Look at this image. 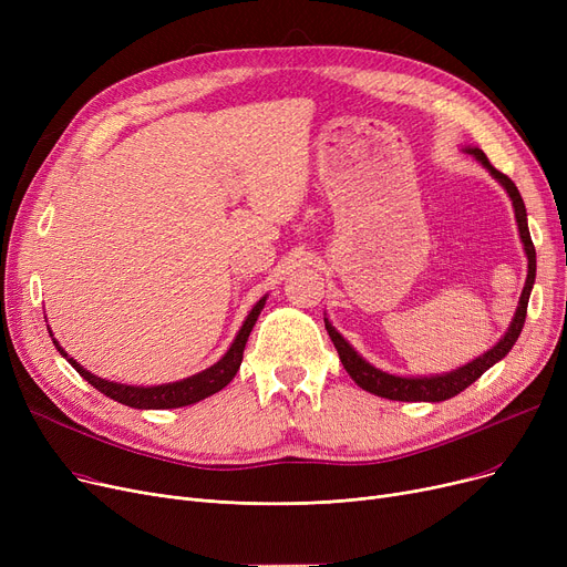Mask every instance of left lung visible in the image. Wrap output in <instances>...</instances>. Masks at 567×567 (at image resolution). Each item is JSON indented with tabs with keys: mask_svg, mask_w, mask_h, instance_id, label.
Returning a JSON list of instances; mask_svg holds the SVG:
<instances>
[{
	"mask_svg": "<svg viewBox=\"0 0 567 567\" xmlns=\"http://www.w3.org/2000/svg\"><path fill=\"white\" fill-rule=\"evenodd\" d=\"M468 154H473L475 158H478L494 174V178H498L501 186L508 190V195L513 199V206H515V218H517V225H519V236H522V244H524V250H526V257H528V276H526V285H524V291H522L517 315H515V319L511 323L508 333L501 338V342L494 349L483 353L481 359L471 361L468 365H464V368H460V370H455L451 374L421 377V379L385 374V372L372 368L370 363H365L361 355L349 347V342L333 329V326L323 319L326 331H329V336H331V340H333V344H336V349L340 353V361H342L344 370L349 372V377L355 383H359L363 391L374 393L379 398H389V400H398V402H441V400H451L457 393H462L464 389H468V385L475 379H481L494 363H498L503 355L513 349V344L517 342V338H519V333L524 329L528 296H530V289H533V282H535V246H533L530 234H528L526 206H524V199H522L517 186L513 184V178H508L503 172H498L487 161V156L483 154V148H468Z\"/></svg>",
	"mask_w": 567,
	"mask_h": 567,
	"instance_id": "1",
	"label": "left lung"
}]
</instances>
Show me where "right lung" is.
<instances>
[{
  "mask_svg": "<svg viewBox=\"0 0 567 567\" xmlns=\"http://www.w3.org/2000/svg\"><path fill=\"white\" fill-rule=\"evenodd\" d=\"M264 303H266V296L250 310L248 319L241 326V331H238L236 340L231 342L229 351L223 355V359L216 365H212V368L195 374V377H188L184 381L165 383V385H152V389H140V385H124V383L105 381V379H101V377H96L92 372H86L84 368H80L73 359H69L66 351L59 347L56 340H52V342H54L56 351L62 353L64 359H69V363L78 370V374L82 379H86L89 383L94 385L96 391H101L103 395L112 398L114 402H122V404L133 406V409H176V406H188V404H195V402H199V400H204L208 395L223 391L225 385L234 379L238 368H241L248 336L252 331V326H255Z\"/></svg>",
  "mask_w": 567,
  "mask_h": 567,
  "instance_id": "right-lung-1",
  "label": "right lung"
}]
</instances>
